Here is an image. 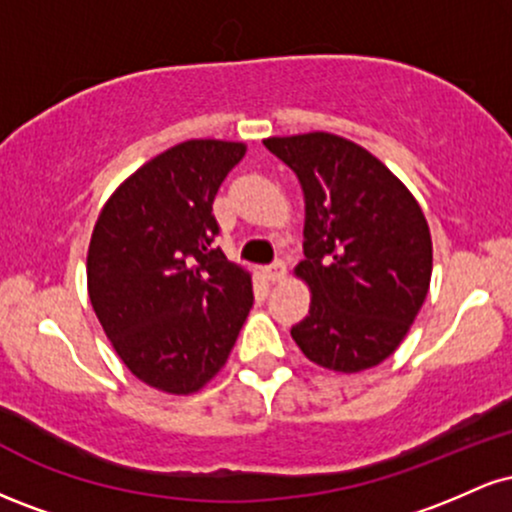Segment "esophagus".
Segmentation results:
<instances>
[{"instance_id": "esophagus-1", "label": "esophagus", "mask_w": 512, "mask_h": 512, "mask_svg": "<svg viewBox=\"0 0 512 512\" xmlns=\"http://www.w3.org/2000/svg\"><path fill=\"white\" fill-rule=\"evenodd\" d=\"M286 276V262L284 260H276L267 267V279L269 281H281Z\"/></svg>"}]
</instances>
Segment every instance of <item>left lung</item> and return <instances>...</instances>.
Segmentation results:
<instances>
[{
  "label": "left lung",
  "instance_id": "8db88e82",
  "mask_svg": "<svg viewBox=\"0 0 512 512\" xmlns=\"http://www.w3.org/2000/svg\"><path fill=\"white\" fill-rule=\"evenodd\" d=\"M264 146L296 173L305 197L296 276L313 298L291 327L293 342L337 373L378 366L426 301L433 245L424 211L378 158L337 134L269 137Z\"/></svg>",
  "mask_w": 512,
  "mask_h": 512
}]
</instances>
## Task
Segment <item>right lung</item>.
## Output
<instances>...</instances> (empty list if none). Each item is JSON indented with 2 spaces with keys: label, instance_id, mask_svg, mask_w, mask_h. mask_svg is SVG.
I'll return each instance as SVG.
<instances>
[{
  "label": "right lung",
  "instance_id": "add662e5",
  "mask_svg": "<svg viewBox=\"0 0 512 512\" xmlns=\"http://www.w3.org/2000/svg\"><path fill=\"white\" fill-rule=\"evenodd\" d=\"M245 144L190 139L132 173L88 245V298L122 363L170 395L202 390L252 308L250 274L214 248L216 192Z\"/></svg>",
  "mask_w": 512,
  "mask_h": 512
}]
</instances>
